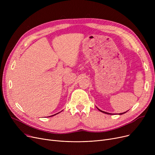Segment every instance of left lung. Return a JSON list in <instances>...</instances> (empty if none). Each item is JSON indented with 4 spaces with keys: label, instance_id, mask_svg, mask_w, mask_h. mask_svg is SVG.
<instances>
[{
    "label": "left lung",
    "instance_id": "left-lung-1",
    "mask_svg": "<svg viewBox=\"0 0 155 155\" xmlns=\"http://www.w3.org/2000/svg\"><path fill=\"white\" fill-rule=\"evenodd\" d=\"M98 109V108H97ZM98 110H100L101 112H103V113H105V114H110V113H108V112H104V111H102V110H100L99 109H98ZM126 112H123V113H120V114H119V115H121V114H124V113H126Z\"/></svg>",
    "mask_w": 155,
    "mask_h": 155
}]
</instances>
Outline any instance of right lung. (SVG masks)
Instances as JSON below:
<instances>
[{"mask_svg":"<svg viewBox=\"0 0 155 155\" xmlns=\"http://www.w3.org/2000/svg\"><path fill=\"white\" fill-rule=\"evenodd\" d=\"M58 113H60V112H58ZM58 113H57V114H58ZM56 114H54V115H53V116H54V115H56ZM48 117H50V116H48Z\"/></svg>","mask_w":155,"mask_h":155,"instance_id":"right-lung-1","label":"right lung"}]
</instances>
